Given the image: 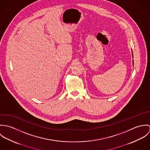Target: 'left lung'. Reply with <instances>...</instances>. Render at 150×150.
Instances as JSON below:
<instances>
[{"instance_id": "obj_1", "label": "left lung", "mask_w": 150, "mask_h": 150, "mask_svg": "<svg viewBox=\"0 0 150 150\" xmlns=\"http://www.w3.org/2000/svg\"><path fill=\"white\" fill-rule=\"evenodd\" d=\"M132 57H133V53H132Z\"/></svg>"}]
</instances>
